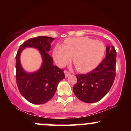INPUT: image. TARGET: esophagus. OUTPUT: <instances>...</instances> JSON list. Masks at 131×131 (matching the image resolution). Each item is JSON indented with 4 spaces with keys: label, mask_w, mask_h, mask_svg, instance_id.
<instances>
[{
    "label": "esophagus",
    "mask_w": 131,
    "mask_h": 131,
    "mask_svg": "<svg viewBox=\"0 0 131 131\" xmlns=\"http://www.w3.org/2000/svg\"><path fill=\"white\" fill-rule=\"evenodd\" d=\"M64 75H65V77H66V78L68 77V76H70V75L71 74V73H70V72L68 71H64Z\"/></svg>",
    "instance_id": "34e87169"
}]
</instances>
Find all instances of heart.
<instances>
[{
	"instance_id": "b5f03b06",
	"label": "heart",
	"mask_w": 131,
	"mask_h": 131,
	"mask_svg": "<svg viewBox=\"0 0 131 131\" xmlns=\"http://www.w3.org/2000/svg\"><path fill=\"white\" fill-rule=\"evenodd\" d=\"M105 47L102 42L88 37L70 38L63 44L57 45L53 57L59 67L67 64L73 57V63L78 71L89 72L98 66L104 56Z\"/></svg>"
}]
</instances>
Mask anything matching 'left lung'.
I'll list each match as a JSON object with an SVG mask.
<instances>
[{"label":"left lung","instance_id":"left-lung-1","mask_svg":"<svg viewBox=\"0 0 131 131\" xmlns=\"http://www.w3.org/2000/svg\"><path fill=\"white\" fill-rule=\"evenodd\" d=\"M116 52L112 46H106V57L99 65L85 74H76L77 82L73 92L85 103H95L106 95L112 88L116 73Z\"/></svg>","mask_w":131,"mask_h":131}]
</instances>
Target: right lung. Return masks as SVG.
Here are the masks:
<instances>
[{"instance_id": "obj_1", "label": "right lung", "mask_w": 131, "mask_h": 131, "mask_svg": "<svg viewBox=\"0 0 131 131\" xmlns=\"http://www.w3.org/2000/svg\"><path fill=\"white\" fill-rule=\"evenodd\" d=\"M53 38L38 36L28 39L19 46L16 56V79L19 92L28 101L33 104L46 103L52 99L60 81L64 78L63 70L53 65L52 58L49 54L50 43ZM34 48L41 55V67L32 73L22 68L20 55L25 48Z\"/></svg>"}]
</instances>
